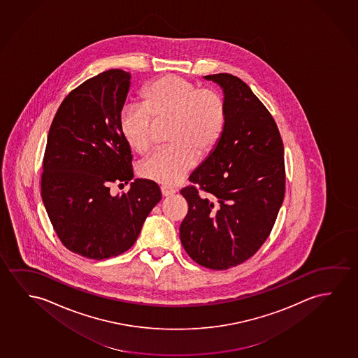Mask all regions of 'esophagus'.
I'll return each instance as SVG.
<instances>
[{"instance_id":"1","label":"esophagus","mask_w":358,"mask_h":358,"mask_svg":"<svg viewBox=\"0 0 358 358\" xmlns=\"http://www.w3.org/2000/svg\"><path fill=\"white\" fill-rule=\"evenodd\" d=\"M161 193H162L164 197H170V196L176 193V189L171 188V187L162 186L161 187Z\"/></svg>"}]
</instances>
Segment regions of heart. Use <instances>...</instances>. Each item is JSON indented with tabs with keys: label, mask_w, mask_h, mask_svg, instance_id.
<instances>
[{
	"label": "heart",
	"mask_w": 358,
	"mask_h": 358,
	"mask_svg": "<svg viewBox=\"0 0 358 358\" xmlns=\"http://www.w3.org/2000/svg\"><path fill=\"white\" fill-rule=\"evenodd\" d=\"M141 106L122 108L120 134L138 154H145L154 143L155 124L171 123L167 143L141 166L140 175L165 186L177 185L192 170L197 157L210 155L218 146L227 125L228 110L215 88L198 87L189 80L165 75L141 91Z\"/></svg>",
	"instance_id": "1"
}]
</instances>
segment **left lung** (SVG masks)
Returning a JSON list of instances; mask_svg holds the SVG:
<instances>
[{"mask_svg":"<svg viewBox=\"0 0 358 358\" xmlns=\"http://www.w3.org/2000/svg\"><path fill=\"white\" fill-rule=\"evenodd\" d=\"M204 78L223 88L228 118L218 146L181 189L188 212L180 238L194 262L228 270L254 256L275 225L285 198V148L273 117L243 80Z\"/></svg>","mask_w":358,"mask_h":358,"instance_id":"8db88e82","label":"left lung"}]
</instances>
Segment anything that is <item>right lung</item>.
<instances>
[{
    "label": "right lung",
    "instance_id": "add662e5",
    "mask_svg": "<svg viewBox=\"0 0 358 358\" xmlns=\"http://www.w3.org/2000/svg\"><path fill=\"white\" fill-rule=\"evenodd\" d=\"M129 86L130 73L120 69L88 78L64 99L48 134L43 203L62 244L86 259L129 250L160 202V187L150 180H135L120 196L109 191L134 176L118 124Z\"/></svg>",
    "mask_w": 358,
    "mask_h": 358
}]
</instances>
